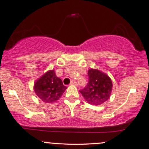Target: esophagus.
I'll use <instances>...</instances> for the list:
<instances>
[{"label": "esophagus", "instance_id": "34e87169", "mask_svg": "<svg viewBox=\"0 0 149 149\" xmlns=\"http://www.w3.org/2000/svg\"><path fill=\"white\" fill-rule=\"evenodd\" d=\"M70 84H71V85H75V86H76V85H77V82H76V81H75L74 80H73L71 81Z\"/></svg>", "mask_w": 149, "mask_h": 149}]
</instances>
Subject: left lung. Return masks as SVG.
<instances>
[{
	"instance_id": "left-lung-1",
	"label": "left lung",
	"mask_w": 149,
	"mask_h": 149,
	"mask_svg": "<svg viewBox=\"0 0 149 149\" xmlns=\"http://www.w3.org/2000/svg\"><path fill=\"white\" fill-rule=\"evenodd\" d=\"M87 85L80 90L85 100L92 105H100L109 99L112 91V81L106 73L97 69L88 71Z\"/></svg>"
}]
</instances>
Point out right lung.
<instances>
[{"instance_id":"obj_1","label":"right lung","mask_w":149,"mask_h":149,"mask_svg":"<svg viewBox=\"0 0 149 149\" xmlns=\"http://www.w3.org/2000/svg\"><path fill=\"white\" fill-rule=\"evenodd\" d=\"M61 78L56 76L54 70H49L36 81L33 89L37 96L46 103L59 100L67 89Z\"/></svg>"}]
</instances>
